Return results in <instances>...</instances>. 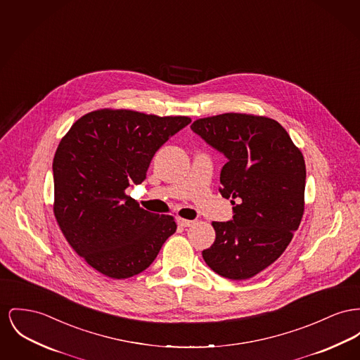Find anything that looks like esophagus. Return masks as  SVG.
<instances>
[{
	"instance_id": "1",
	"label": "esophagus",
	"mask_w": 360,
	"mask_h": 360,
	"mask_svg": "<svg viewBox=\"0 0 360 360\" xmlns=\"http://www.w3.org/2000/svg\"><path fill=\"white\" fill-rule=\"evenodd\" d=\"M176 221H178V224H179L181 227H184V229H188V227H191V226L194 224L193 220H186V219H182V217H179Z\"/></svg>"
}]
</instances>
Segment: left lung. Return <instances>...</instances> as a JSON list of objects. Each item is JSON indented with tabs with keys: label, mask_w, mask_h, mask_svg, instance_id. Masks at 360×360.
Here are the masks:
<instances>
[{
	"label": "left lung",
	"mask_w": 360,
	"mask_h": 360,
	"mask_svg": "<svg viewBox=\"0 0 360 360\" xmlns=\"http://www.w3.org/2000/svg\"><path fill=\"white\" fill-rule=\"evenodd\" d=\"M191 130L227 159L220 194L233 198V220L213 221L216 239L202 252L217 275L246 280L283 254L304 211L306 166L275 120L227 112L197 120Z\"/></svg>",
	"instance_id": "left-lung-1"
}]
</instances>
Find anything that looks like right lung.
I'll use <instances>...</instances> for the list:
<instances>
[{
	"label": "right lung",
	"instance_id": "right-lung-1",
	"mask_svg": "<svg viewBox=\"0 0 360 360\" xmlns=\"http://www.w3.org/2000/svg\"><path fill=\"white\" fill-rule=\"evenodd\" d=\"M189 117L96 110L77 120L56 150L54 214L68 243L111 278L146 271L175 233L172 216L140 208L127 188L147 178L150 160Z\"/></svg>",
	"mask_w": 360,
	"mask_h": 360
}]
</instances>
